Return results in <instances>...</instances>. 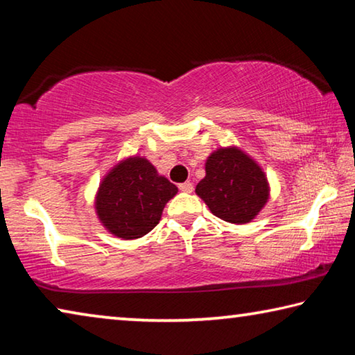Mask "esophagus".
<instances>
[{
	"label": "esophagus",
	"mask_w": 355,
	"mask_h": 355,
	"mask_svg": "<svg viewBox=\"0 0 355 355\" xmlns=\"http://www.w3.org/2000/svg\"><path fill=\"white\" fill-rule=\"evenodd\" d=\"M178 189L183 191V192H192V191H194V184H192L191 182L180 183V184H178Z\"/></svg>",
	"instance_id": "34e87169"
}]
</instances>
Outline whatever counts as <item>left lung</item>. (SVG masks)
<instances>
[{
    "mask_svg": "<svg viewBox=\"0 0 355 355\" xmlns=\"http://www.w3.org/2000/svg\"><path fill=\"white\" fill-rule=\"evenodd\" d=\"M207 175L196 192L214 216L232 224H248L269 197L261 167L236 147L219 148L208 156Z\"/></svg>",
    "mask_w": 355,
    "mask_h": 355,
    "instance_id": "1",
    "label": "left lung"
}]
</instances>
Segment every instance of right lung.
Returning a JSON list of instances; mask_svg holds the SVG:
<instances>
[{
  "label": "right lung",
  "instance_id": "add662e5",
  "mask_svg": "<svg viewBox=\"0 0 355 355\" xmlns=\"http://www.w3.org/2000/svg\"><path fill=\"white\" fill-rule=\"evenodd\" d=\"M177 186L158 175L146 158H128L114 166L100 184L95 209L112 235L136 239L153 230Z\"/></svg>",
  "mask_w": 355,
  "mask_h": 355
}]
</instances>
